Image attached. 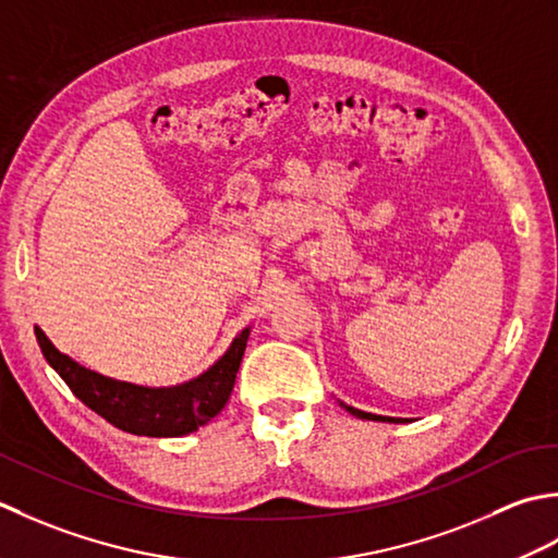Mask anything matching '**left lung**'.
Returning a JSON list of instances; mask_svg holds the SVG:
<instances>
[{"label": "left lung", "instance_id": "left-lung-1", "mask_svg": "<svg viewBox=\"0 0 558 558\" xmlns=\"http://www.w3.org/2000/svg\"><path fill=\"white\" fill-rule=\"evenodd\" d=\"M347 412H351L359 418H373V422H395V418H388V416H375V414H368V412H361V409H354V407H347Z\"/></svg>", "mask_w": 558, "mask_h": 558}]
</instances>
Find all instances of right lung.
Instances as JSON below:
<instances>
[{"mask_svg":"<svg viewBox=\"0 0 558 558\" xmlns=\"http://www.w3.org/2000/svg\"><path fill=\"white\" fill-rule=\"evenodd\" d=\"M247 335L250 329H243L233 339L231 349L199 378L175 388H142L78 366L70 356L60 354L43 329L36 327L45 361L60 373L78 400L120 430L151 438L192 434L221 412L231 397L235 373L241 368Z\"/></svg>","mask_w":558,"mask_h":558,"instance_id":"right-lung-1","label":"right lung"}]
</instances>
